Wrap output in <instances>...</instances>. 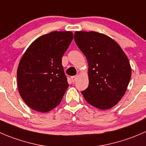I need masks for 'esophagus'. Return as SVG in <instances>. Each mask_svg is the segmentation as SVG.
<instances>
[{
    "instance_id": "esophagus-1",
    "label": "esophagus",
    "mask_w": 146,
    "mask_h": 146,
    "mask_svg": "<svg viewBox=\"0 0 146 146\" xmlns=\"http://www.w3.org/2000/svg\"><path fill=\"white\" fill-rule=\"evenodd\" d=\"M77 78H78V76H72V77H71V80H72V82H74L75 81H76V79H77Z\"/></svg>"
}]
</instances>
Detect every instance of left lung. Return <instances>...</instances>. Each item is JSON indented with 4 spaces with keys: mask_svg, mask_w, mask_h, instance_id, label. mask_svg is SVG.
<instances>
[{
    "mask_svg": "<svg viewBox=\"0 0 146 146\" xmlns=\"http://www.w3.org/2000/svg\"><path fill=\"white\" fill-rule=\"evenodd\" d=\"M76 44L88 62L89 85L82 91L85 100L100 110L117 104L126 92L131 76L127 56L118 44L104 34L76 32Z\"/></svg>",
    "mask_w": 146,
    "mask_h": 146,
    "instance_id": "left-lung-1",
    "label": "left lung"
}]
</instances>
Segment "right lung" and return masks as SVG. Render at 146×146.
<instances>
[{
	"instance_id": "right-lung-1",
	"label": "right lung",
	"mask_w": 146,
	"mask_h": 146,
	"mask_svg": "<svg viewBox=\"0 0 146 146\" xmlns=\"http://www.w3.org/2000/svg\"><path fill=\"white\" fill-rule=\"evenodd\" d=\"M71 32H51L34 41L17 70V87L32 110L47 112L58 105L68 87L62 57L73 40Z\"/></svg>"
}]
</instances>
